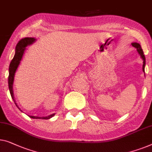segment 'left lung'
I'll list each match as a JSON object with an SVG mask.
<instances>
[{
	"instance_id": "obj_1",
	"label": "left lung",
	"mask_w": 152,
	"mask_h": 152,
	"mask_svg": "<svg viewBox=\"0 0 152 152\" xmlns=\"http://www.w3.org/2000/svg\"><path fill=\"white\" fill-rule=\"evenodd\" d=\"M132 45L134 47L136 48L138 53L140 55V58H141L142 59V60H143V64H142V71L145 72V56H144L142 48H141V47H140V45H139V44L137 42L132 43Z\"/></svg>"
}]
</instances>
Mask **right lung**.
<instances>
[{
  "instance_id": "obj_1",
  "label": "right lung",
  "mask_w": 152,
  "mask_h": 152,
  "mask_svg": "<svg viewBox=\"0 0 152 152\" xmlns=\"http://www.w3.org/2000/svg\"><path fill=\"white\" fill-rule=\"evenodd\" d=\"M36 39L34 38H25L20 39L18 42V43L16 45V49H15V55L14 56V58L12 59V61H11L10 68H9V77H8V84H9V89H10V92L11 94V96L14 100V102L16 104V106L18 107L20 110L22 111L20 107L18 106L17 103H16V101L14 99V91H13V84H14V77L16 72L18 69V67L19 66L20 61L23 59V55L25 53V51L26 50V47H28L31 45H32L33 43H34L36 42ZM55 116V113L50 114L48 116H28L30 118H36V119H49L53 116Z\"/></svg>"
}]
</instances>
